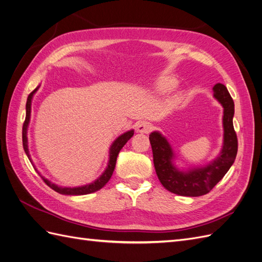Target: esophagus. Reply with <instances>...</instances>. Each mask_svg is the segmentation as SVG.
Masks as SVG:
<instances>
[{
	"label": "esophagus",
	"instance_id": "esophagus-1",
	"mask_svg": "<svg viewBox=\"0 0 262 262\" xmlns=\"http://www.w3.org/2000/svg\"><path fill=\"white\" fill-rule=\"evenodd\" d=\"M151 129H152V125L149 122H140L136 126V130L137 133L140 134H148Z\"/></svg>",
	"mask_w": 262,
	"mask_h": 262
}]
</instances>
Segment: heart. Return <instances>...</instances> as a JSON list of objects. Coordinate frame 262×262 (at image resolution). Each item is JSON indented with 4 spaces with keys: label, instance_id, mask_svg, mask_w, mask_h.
Returning <instances> with one entry per match:
<instances>
[{
    "label": "heart",
    "instance_id": "obj_1",
    "mask_svg": "<svg viewBox=\"0 0 262 262\" xmlns=\"http://www.w3.org/2000/svg\"><path fill=\"white\" fill-rule=\"evenodd\" d=\"M177 85H179L177 79L173 77H163L156 82L155 90L159 95H166V94H170L171 91H173ZM182 96H183L182 92H179V94L176 95V99H181Z\"/></svg>",
    "mask_w": 262,
    "mask_h": 262
}]
</instances>
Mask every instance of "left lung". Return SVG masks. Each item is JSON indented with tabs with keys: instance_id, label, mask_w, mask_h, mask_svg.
I'll return each mask as SVG.
<instances>
[{
	"instance_id": "left-lung-1",
	"label": "left lung",
	"mask_w": 262,
	"mask_h": 262,
	"mask_svg": "<svg viewBox=\"0 0 262 262\" xmlns=\"http://www.w3.org/2000/svg\"><path fill=\"white\" fill-rule=\"evenodd\" d=\"M212 90L214 99L223 107L222 149L212 161L205 166L181 170L175 165V152L163 135L160 132L149 135L158 179L165 189L176 195L187 197L206 195L223 179L237 155V137L233 126L234 101L222 83H216Z\"/></svg>"
}]
</instances>
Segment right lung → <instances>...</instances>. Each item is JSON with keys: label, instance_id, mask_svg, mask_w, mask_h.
<instances>
[{"label": "right lung", "instance_id": "add662e5", "mask_svg": "<svg viewBox=\"0 0 262 262\" xmlns=\"http://www.w3.org/2000/svg\"><path fill=\"white\" fill-rule=\"evenodd\" d=\"M40 85L33 90L31 94L28 96L27 98V103H26V120H25L24 126H23V146H24V150L26 152L28 159L30 160V162L32 163V160L29 154V149H28V137H27V132H28V126H29V122H30V114H31V102H32V98L35 96L36 92L38 91ZM134 135V129L125 132L124 134L120 135L113 142L111 147H110L108 150V162H107V166L104 170V172L101 174L98 179L89 183L87 185H82V186H77V187H63V186H58V185L50 182L48 179H46L45 176H42L38 171V173L40 174V176L42 177V180L46 182V184L48 185L49 187H51L53 190H55L58 193H62V195H71V196H81V195H88V193L95 192L99 189L102 188L104 185L110 181L111 176L113 174V171L115 168V164H116V159L117 156H119V152L121 151V149L124 147V145ZM35 166V165H33ZM37 170V168H36Z\"/></svg>", "mask_w": 262, "mask_h": 262}]
</instances>
